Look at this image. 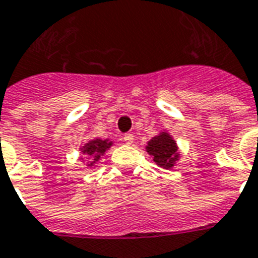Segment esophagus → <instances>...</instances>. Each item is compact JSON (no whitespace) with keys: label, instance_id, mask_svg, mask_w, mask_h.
Instances as JSON below:
<instances>
[{"label":"esophagus","instance_id":"obj_1","mask_svg":"<svg viewBox=\"0 0 258 258\" xmlns=\"http://www.w3.org/2000/svg\"><path fill=\"white\" fill-rule=\"evenodd\" d=\"M123 142H124L125 144H133L134 143V135H133V134H125V135L123 136Z\"/></svg>","mask_w":258,"mask_h":258}]
</instances>
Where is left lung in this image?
I'll return each mask as SVG.
<instances>
[{
	"instance_id": "obj_1",
	"label": "left lung",
	"mask_w": 258,
	"mask_h": 258,
	"mask_svg": "<svg viewBox=\"0 0 258 258\" xmlns=\"http://www.w3.org/2000/svg\"><path fill=\"white\" fill-rule=\"evenodd\" d=\"M146 151L154 158V162L159 167L165 169L172 168L180 159L176 142L165 131H162L159 133V135L154 136L147 143Z\"/></svg>"
}]
</instances>
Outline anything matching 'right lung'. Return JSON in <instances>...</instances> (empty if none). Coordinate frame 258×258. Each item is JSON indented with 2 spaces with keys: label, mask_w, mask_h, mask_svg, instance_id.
Listing matches in <instances>:
<instances>
[{
  "label": "right lung",
  "mask_w": 258,
  "mask_h": 258,
  "mask_svg": "<svg viewBox=\"0 0 258 258\" xmlns=\"http://www.w3.org/2000/svg\"><path fill=\"white\" fill-rule=\"evenodd\" d=\"M112 146V142L110 139H93L89 140L85 146L81 147V152L85 156H89L91 158V160L89 162V167H93L98 160L100 159V156H103L106 154V151Z\"/></svg>",
  "instance_id": "obj_1"
}]
</instances>
